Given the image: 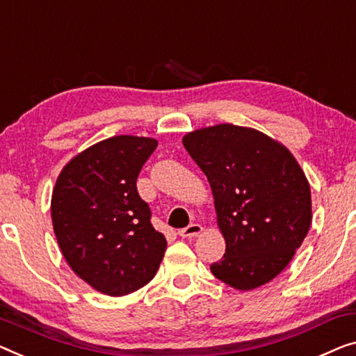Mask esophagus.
Wrapping results in <instances>:
<instances>
[{
	"instance_id": "obj_1",
	"label": "esophagus",
	"mask_w": 356,
	"mask_h": 356,
	"mask_svg": "<svg viewBox=\"0 0 356 356\" xmlns=\"http://www.w3.org/2000/svg\"><path fill=\"white\" fill-rule=\"evenodd\" d=\"M201 232H203V227L200 224H190L188 227H185V229H180L177 233L179 236L182 238H193V236H198Z\"/></svg>"
}]
</instances>
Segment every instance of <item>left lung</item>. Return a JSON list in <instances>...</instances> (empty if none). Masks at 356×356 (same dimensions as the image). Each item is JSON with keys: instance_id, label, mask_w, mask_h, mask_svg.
<instances>
[{"instance_id": "left-lung-1", "label": "left lung", "mask_w": 356, "mask_h": 356, "mask_svg": "<svg viewBox=\"0 0 356 356\" xmlns=\"http://www.w3.org/2000/svg\"><path fill=\"white\" fill-rule=\"evenodd\" d=\"M206 174L225 254L216 278L251 291L288 267L312 224L310 184L293 153L254 127L222 123L184 136Z\"/></svg>"}]
</instances>
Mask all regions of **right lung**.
Instances as JSON below:
<instances>
[{
  "mask_svg": "<svg viewBox=\"0 0 356 356\" xmlns=\"http://www.w3.org/2000/svg\"><path fill=\"white\" fill-rule=\"evenodd\" d=\"M158 145L113 136L79 152L56 180L51 219L62 256L99 293L127 296L155 277L168 241L150 224L136 180Z\"/></svg>",
  "mask_w": 356,
  "mask_h": 356,
  "instance_id": "right-lung-1",
  "label": "right lung"
}]
</instances>
